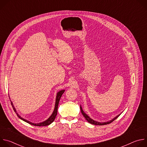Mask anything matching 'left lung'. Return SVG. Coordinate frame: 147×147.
I'll list each match as a JSON object with an SVG mask.
<instances>
[{
    "mask_svg": "<svg viewBox=\"0 0 147 147\" xmlns=\"http://www.w3.org/2000/svg\"><path fill=\"white\" fill-rule=\"evenodd\" d=\"M80 109H81V113H82V115L84 116V117L86 118V119L88 121V122H89L90 123H91V124H95V125H106V124H110V123H111L112 121H113L115 119H116L119 116H120V115H119L118 116H117L116 117H115L114 119H113L112 120H111V121H108V122H105V123H99V122H98V121H94V120H92V119H91L87 115H86L84 112V111H83V110L82 109V108L81 107V106H80Z\"/></svg>",
    "mask_w": 147,
    "mask_h": 147,
    "instance_id": "obj_1",
    "label": "left lung"
}]
</instances>
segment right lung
I'll use <instances>...</instances> for the list:
<instances>
[{"mask_svg": "<svg viewBox=\"0 0 147 147\" xmlns=\"http://www.w3.org/2000/svg\"><path fill=\"white\" fill-rule=\"evenodd\" d=\"M64 92H65V90H61V91H59V92L57 94V96H56V98L55 107L54 111H53V113L52 114V115L51 116V117H50L48 120H47L46 121H44V122H42V123L34 124V123H31V122H30V121H28V120H26V119L22 118V117L20 116V115H18V114L17 113V116H18L20 119L23 120V121H26V122H27V123H29V124H31V125H35V126H46V125H49L50 124H51V123L54 121V120H55V117H56V115H57L59 102V100H60V98H61L62 94L64 93ZM11 105H12V107H13V108L14 112H16V111L15 108H14V107H13V103H12L11 102Z\"/></svg>", "mask_w": 147, "mask_h": 147, "instance_id": "add662e5", "label": "right lung"}]
</instances>
